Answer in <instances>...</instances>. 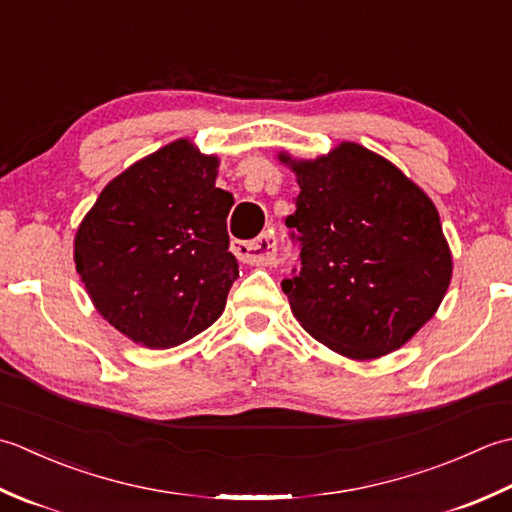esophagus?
Wrapping results in <instances>:
<instances>
[{"label":"esophagus","instance_id":"esophagus-1","mask_svg":"<svg viewBox=\"0 0 512 512\" xmlns=\"http://www.w3.org/2000/svg\"><path fill=\"white\" fill-rule=\"evenodd\" d=\"M234 254L247 265H271L276 260L274 229H267L254 241H236Z\"/></svg>","mask_w":512,"mask_h":512}]
</instances>
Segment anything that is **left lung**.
<instances>
[{
	"label": "left lung",
	"mask_w": 512,
	"mask_h": 512,
	"mask_svg": "<svg viewBox=\"0 0 512 512\" xmlns=\"http://www.w3.org/2000/svg\"><path fill=\"white\" fill-rule=\"evenodd\" d=\"M298 176L289 238L300 267L283 280L298 322L340 356L371 360L400 349L440 307L451 252L440 214L420 187L382 156L342 143Z\"/></svg>",
	"instance_id": "obj_1"
}]
</instances>
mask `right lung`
<instances>
[{
	"instance_id": "right-lung-1",
	"label": "right lung",
	"mask_w": 512,
	"mask_h": 512,
	"mask_svg": "<svg viewBox=\"0 0 512 512\" xmlns=\"http://www.w3.org/2000/svg\"><path fill=\"white\" fill-rule=\"evenodd\" d=\"M216 156L174 141L110 181L83 218L75 263L99 314L123 336L170 349L223 314L238 260L234 196L216 187Z\"/></svg>"
}]
</instances>
